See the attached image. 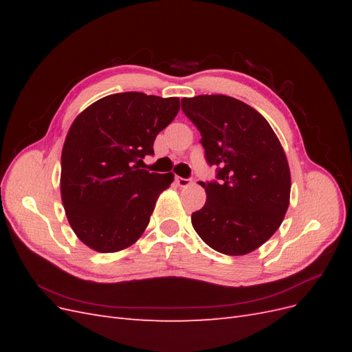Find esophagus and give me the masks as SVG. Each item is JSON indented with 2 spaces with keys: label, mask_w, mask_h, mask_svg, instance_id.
Instances as JSON below:
<instances>
[{
  "label": "esophagus",
  "mask_w": 352,
  "mask_h": 352,
  "mask_svg": "<svg viewBox=\"0 0 352 352\" xmlns=\"http://www.w3.org/2000/svg\"><path fill=\"white\" fill-rule=\"evenodd\" d=\"M176 185L177 186H180V188H185V186H188L189 184H190V180L189 179H185V177H180V176H176Z\"/></svg>",
  "instance_id": "esophagus-1"
}]
</instances>
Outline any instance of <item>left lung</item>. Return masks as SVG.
<instances>
[{"label": "left lung", "instance_id": "8db88e82", "mask_svg": "<svg viewBox=\"0 0 352 352\" xmlns=\"http://www.w3.org/2000/svg\"><path fill=\"white\" fill-rule=\"evenodd\" d=\"M182 110L201 133L216 179L192 226L208 247L243 255L269 241L289 206L291 173L283 148L264 117L226 95L182 98Z\"/></svg>", "mask_w": 352, "mask_h": 352}]
</instances>
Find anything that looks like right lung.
<instances>
[{"mask_svg": "<svg viewBox=\"0 0 352 352\" xmlns=\"http://www.w3.org/2000/svg\"><path fill=\"white\" fill-rule=\"evenodd\" d=\"M179 109L176 97L120 92L74 119L61 153V199L73 232L89 248L116 252L144 233L173 173L140 164Z\"/></svg>", "mask_w": 352, "mask_h": 352, "instance_id": "right-lung-1", "label": "right lung"}]
</instances>
